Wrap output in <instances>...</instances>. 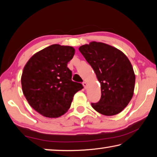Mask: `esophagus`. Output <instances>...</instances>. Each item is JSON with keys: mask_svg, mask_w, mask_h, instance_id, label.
I'll return each instance as SVG.
<instances>
[{"mask_svg": "<svg viewBox=\"0 0 157 157\" xmlns=\"http://www.w3.org/2000/svg\"><path fill=\"white\" fill-rule=\"evenodd\" d=\"M83 84L84 89H86V87H87V83H86V82H84L83 84Z\"/></svg>", "mask_w": 157, "mask_h": 157, "instance_id": "1", "label": "esophagus"}]
</instances>
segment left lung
Listing matches in <instances>:
<instances>
[{
	"label": "left lung",
	"instance_id": "8db88e82",
	"mask_svg": "<svg viewBox=\"0 0 157 157\" xmlns=\"http://www.w3.org/2000/svg\"><path fill=\"white\" fill-rule=\"evenodd\" d=\"M79 50L94 69L101 86V98L92 107L102 115L121 112L132 100L135 74L127 57L116 48L102 42L91 41Z\"/></svg>",
	"mask_w": 157,
	"mask_h": 157
}]
</instances>
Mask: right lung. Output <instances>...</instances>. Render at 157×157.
I'll list each match as a JSON object with an SVG mask.
<instances>
[{
    "mask_svg": "<svg viewBox=\"0 0 157 157\" xmlns=\"http://www.w3.org/2000/svg\"><path fill=\"white\" fill-rule=\"evenodd\" d=\"M72 46L53 44L35 53L23 68V93L34 110L46 118H58L67 112L73 96L83 89L72 81L67 67L73 59Z\"/></svg>",
    "mask_w": 157,
    "mask_h": 157,
    "instance_id": "add662e5",
    "label": "right lung"
}]
</instances>
